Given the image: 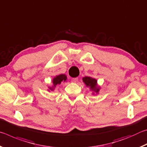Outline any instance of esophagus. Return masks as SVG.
<instances>
[{"mask_svg":"<svg viewBox=\"0 0 147 147\" xmlns=\"http://www.w3.org/2000/svg\"><path fill=\"white\" fill-rule=\"evenodd\" d=\"M78 77H76V78H73V81L74 82H76L78 81Z\"/></svg>","mask_w":147,"mask_h":147,"instance_id":"esophagus-1","label":"esophagus"}]
</instances>
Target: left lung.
<instances>
[{
    "label": "left lung",
    "instance_id": "8db88e82",
    "mask_svg": "<svg viewBox=\"0 0 147 147\" xmlns=\"http://www.w3.org/2000/svg\"><path fill=\"white\" fill-rule=\"evenodd\" d=\"M83 82L87 87H89L91 91L94 93H98L100 89V87L97 86V80L95 78H91L89 76H86L83 78ZM94 94V93H93Z\"/></svg>",
    "mask_w": 147,
    "mask_h": 147
}]
</instances>
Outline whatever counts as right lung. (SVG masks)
Returning <instances> with one entry per match:
<instances>
[{
  "label": "right lung",
  "instance_id": "obj_1",
  "mask_svg": "<svg viewBox=\"0 0 147 147\" xmlns=\"http://www.w3.org/2000/svg\"><path fill=\"white\" fill-rule=\"evenodd\" d=\"M67 80V76L65 74H61L59 75H58L54 77L53 80V87H49V89L51 91H53L55 87L57 85H59L62 82H65Z\"/></svg>",
  "mask_w": 147,
  "mask_h": 147
}]
</instances>
